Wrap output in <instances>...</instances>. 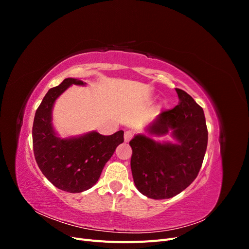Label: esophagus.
<instances>
[{"label": "esophagus", "instance_id": "1", "mask_svg": "<svg viewBox=\"0 0 249 249\" xmlns=\"http://www.w3.org/2000/svg\"><path fill=\"white\" fill-rule=\"evenodd\" d=\"M133 136H134V133L132 132V131H125L124 132V141L125 142H129L132 138H133Z\"/></svg>", "mask_w": 249, "mask_h": 249}]
</instances>
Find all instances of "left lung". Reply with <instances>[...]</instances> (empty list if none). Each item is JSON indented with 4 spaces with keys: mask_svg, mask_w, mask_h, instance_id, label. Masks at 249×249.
Wrapping results in <instances>:
<instances>
[{
    "mask_svg": "<svg viewBox=\"0 0 249 249\" xmlns=\"http://www.w3.org/2000/svg\"><path fill=\"white\" fill-rule=\"evenodd\" d=\"M179 103L161 112L146 127L148 135L171 134L176 143L158 142L138 134L131 141L135 186L153 199L176 196L196 178L208 144L203 110L184 90L176 88Z\"/></svg>",
    "mask_w": 249,
    "mask_h": 249,
    "instance_id": "obj_1",
    "label": "left lung"
}]
</instances>
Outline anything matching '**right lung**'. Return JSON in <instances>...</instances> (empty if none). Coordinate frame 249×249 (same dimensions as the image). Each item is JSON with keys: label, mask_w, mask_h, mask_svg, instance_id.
Wrapping results in <instances>:
<instances>
[{"label": "right lung", "mask_w": 249, "mask_h": 249, "mask_svg": "<svg viewBox=\"0 0 249 249\" xmlns=\"http://www.w3.org/2000/svg\"><path fill=\"white\" fill-rule=\"evenodd\" d=\"M71 85H86L67 78L51 88L36 110L32 137L37 165L58 189L70 193L88 190L99 180L103 168L124 142V131L104 136L95 131L61 139L52 124V111L58 97Z\"/></svg>", "instance_id": "obj_1"}]
</instances>
